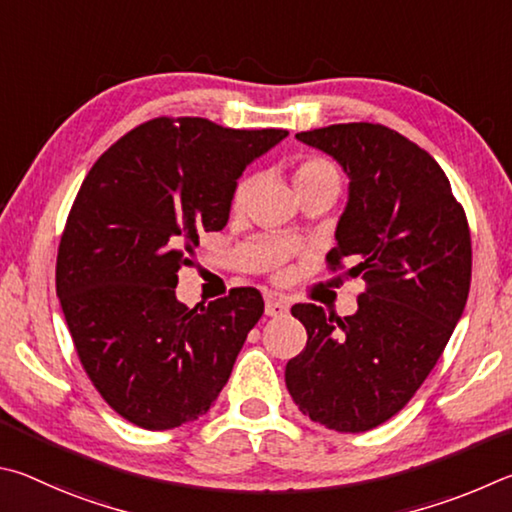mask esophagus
<instances>
[{
  "label": "esophagus",
  "mask_w": 512,
  "mask_h": 512,
  "mask_svg": "<svg viewBox=\"0 0 512 512\" xmlns=\"http://www.w3.org/2000/svg\"><path fill=\"white\" fill-rule=\"evenodd\" d=\"M290 310V301L281 297H270L265 301V315L267 317H283Z\"/></svg>",
  "instance_id": "34e87169"
}]
</instances>
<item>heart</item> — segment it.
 <instances>
[{
    "label": "heart",
    "instance_id": "obj_1",
    "mask_svg": "<svg viewBox=\"0 0 512 512\" xmlns=\"http://www.w3.org/2000/svg\"><path fill=\"white\" fill-rule=\"evenodd\" d=\"M294 184H297L299 191L310 186H319V184H333L339 188V173L328 159L317 157V155H306L297 161V166H294ZM251 191H254V175L249 173L240 175L231 191V209L233 211L245 209Z\"/></svg>",
    "mask_w": 512,
    "mask_h": 512
}]
</instances>
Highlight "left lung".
Returning a JSON list of instances; mask_svg holds the SVG:
<instances>
[{
  "mask_svg": "<svg viewBox=\"0 0 512 512\" xmlns=\"http://www.w3.org/2000/svg\"><path fill=\"white\" fill-rule=\"evenodd\" d=\"M297 139L351 177L328 270L351 258L366 288L351 317L292 306L306 348L285 366L303 416L342 434L387 423L416 396L468 301L472 240L463 204L436 159L382 123H335Z\"/></svg>",
  "mask_w": 512,
  "mask_h": 512,
  "instance_id": "8db88e82",
  "label": "left lung"
}]
</instances>
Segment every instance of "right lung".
I'll return each mask as SVG.
<instances>
[{"instance_id": "right-lung-1", "label": "right lung", "mask_w": 512, "mask_h": 512, "mask_svg": "<svg viewBox=\"0 0 512 512\" xmlns=\"http://www.w3.org/2000/svg\"><path fill=\"white\" fill-rule=\"evenodd\" d=\"M285 137L159 116L112 143L80 184L56 292L87 378L132 425L173 429L204 416L263 317L256 288L195 308L175 288L200 233L227 224L242 170Z\"/></svg>"}]
</instances>
